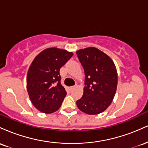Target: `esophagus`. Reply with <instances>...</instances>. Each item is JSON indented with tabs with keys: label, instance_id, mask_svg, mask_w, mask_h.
<instances>
[{
	"label": "esophagus",
	"instance_id": "34e87169",
	"mask_svg": "<svg viewBox=\"0 0 148 148\" xmlns=\"http://www.w3.org/2000/svg\"><path fill=\"white\" fill-rule=\"evenodd\" d=\"M76 87V86H71L70 87V89L71 90H73V89H74V88H75Z\"/></svg>",
	"mask_w": 148,
	"mask_h": 148
}]
</instances>
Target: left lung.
Masks as SVG:
<instances>
[{
	"mask_svg": "<svg viewBox=\"0 0 148 148\" xmlns=\"http://www.w3.org/2000/svg\"><path fill=\"white\" fill-rule=\"evenodd\" d=\"M85 72L84 95L76 101L78 108L85 113L97 115L110 106L118 85V74L113 61L95 47L76 51Z\"/></svg>",
	"mask_w": 148,
	"mask_h": 148,
	"instance_id": "obj_1",
	"label": "left lung"
}]
</instances>
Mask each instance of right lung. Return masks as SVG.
<instances>
[{
    "instance_id": "1",
    "label": "right lung",
    "mask_w": 148,
    "mask_h": 148,
    "mask_svg": "<svg viewBox=\"0 0 148 148\" xmlns=\"http://www.w3.org/2000/svg\"><path fill=\"white\" fill-rule=\"evenodd\" d=\"M73 56L58 48L46 49L35 58L27 74V90L31 102L40 111H58L67 95L61 84L60 69Z\"/></svg>"
}]
</instances>
